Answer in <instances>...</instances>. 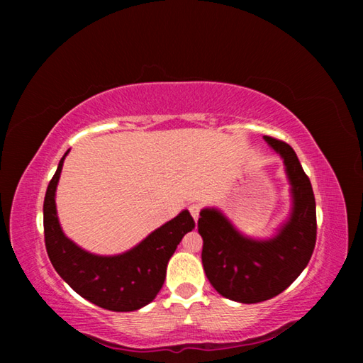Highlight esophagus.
<instances>
[{
	"label": "esophagus",
	"instance_id": "1",
	"mask_svg": "<svg viewBox=\"0 0 363 363\" xmlns=\"http://www.w3.org/2000/svg\"><path fill=\"white\" fill-rule=\"evenodd\" d=\"M189 211L191 213V217H194V220L196 221L198 217H199V211H201V206H199V204H190Z\"/></svg>",
	"mask_w": 363,
	"mask_h": 363
}]
</instances>
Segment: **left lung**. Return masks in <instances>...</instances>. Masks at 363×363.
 Listing matches in <instances>:
<instances>
[{
    "instance_id": "8db88e82",
    "label": "left lung",
    "mask_w": 363,
    "mask_h": 363,
    "mask_svg": "<svg viewBox=\"0 0 363 363\" xmlns=\"http://www.w3.org/2000/svg\"><path fill=\"white\" fill-rule=\"evenodd\" d=\"M264 138L284 159L293 196L289 221L273 238L254 240L238 233L217 209H203L198 220L207 279L221 296L245 304L272 299L287 289L309 264L317 242L311 179L290 145Z\"/></svg>"
}]
</instances>
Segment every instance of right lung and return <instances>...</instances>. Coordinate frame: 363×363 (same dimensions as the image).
Listing matches in <instances>:
<instances>
[{
  "label": "right lung",
  "instance_id": "obj_1",
  "mask_svg": "<svg viewBox=\"0 0 363 363\" xmlns=\"http://www.w3.org/2000/svg\"><path fill=\"white\" fill-rule=\"evenodd\" d=\"M65 156L59 162L43 201L45 246L51 264L90 303L113 312L140 309L156 298L164 285L169 257L182 237L195 228V221L189 211H182L133 250L118 256H95L84 251L62 233L54 201Z\"/></svg>",
  "mask_w": 363,
  "mask_h": 363
}]
</instances>
